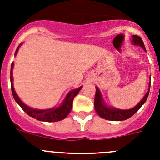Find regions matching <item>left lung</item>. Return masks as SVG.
Here are the masks:
<instances>
[{
	"label": "left lung",
	"instance_id": "1",
	"mask_svg": "<svg viewBox=\"0 0 160 160\" xmlns=\"http://www.w3.org/2000/svg\"><path fill=\"white\" fill-rule=\"evenodd\" d=\"M133 42H134L135 45L140 46L144 50H146L143 42H142V38L140 37L137 36V35H133ZM150 87H151V83L149 84L148 92L145 94L143 98L141 100V102L138 103V105L135 106L134 108L130 109V110H125V111L107 107L103 103L99 90L98 89V87H96L95 97H94V109H95L97 114L101 118H104V119L111 120V121H122V120L128 119V118H131L132 115H134L138 111V109L140 108L143 105L144 102H146L147 98L148 97V94H149Z\"/></svg>",
	"mask_w": 160,
	"mask_h": 160
}]
</instances>
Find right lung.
Wrapping results in <instances>:
<instances>
[{
    "label": "right lung",
    "instance_id": "obj_1",
    "mask_svg": "<svg viewBox=\"0 0 160 160\" xmlns=\"http://www.w3.org/2000/svg\"><path fill=\"white\" fill-rule=\"evenodd\" d=\"M21 46V45H20ZM20 46H18L17 49L15 54L18 53V49H19ZM13 68V62H12L11 65V72H10V82H11V90H12V96H13L14 99L19 104V106L22 108L24 111L27 114H29V116L32 118H36V119L39 120V121H44V122H58L60 120H62L67 116L69 113L70 112L72 109V106H73V98L75 97L78 94L79 90H81L82 87H80L79 88L76 89V90H72L71 92H70L66 96V99H65L64 102L62 103V105L60 106L58 108H52L49 109V110H35V109H32L30 107H27L25 105L21 99H20L18 96L17 95L15 90H14L13 86H12V70Z\"/></svg>",
    "mask_w": 160,
    "mask_h": 160
}]
</instances>
